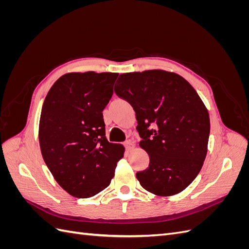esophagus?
<instances>
[{
  "label": "esophagus",
  "instance_id": "34e87169",
  "mask_svg": "<svg viewBox=\"0 0 249 249\" xmlns=\"http://www.w3.org/2000/svg\"><path fill=\"white\" fill-rule=\"evenodd\" d=\"M124 146H125V148L127 150H131V149H133L135 147V144H134V142L132 140H126L124 142Z\"/></svg>",
  "mask_w": 249,
  "mask_h": 249
}]
</instances>
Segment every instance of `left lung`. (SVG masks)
<instances>
[{"label":"left lung","mask_w":249,"mask_h":249,"mask_svg":"<svg viewBox=\"0 0 249 249\" xmlns=\"http://www.w3.org/2000/svg\"><path fill=\"white\" fill-rule=\"evenodd\" d=\"M115 93L131 104L148 154V167L136 173L158 196L185 190L199 173L208 152L210 116L195 89L179 74L162 70L120 74Z\"/></svg>","instance_id":"obj_1"}]
</instances>
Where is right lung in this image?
Segmentation results:
<instances>
[{
  "label": "right lung",
  "instance_id": "obj_1",
  "mask_svg": "<svg viewBox=\"0 0 249 249\" xmlns=\"http://www.w3.org/2000/svg\"><path fill=\"white\" fill-rule=\"evenodd\" d=\"M117 77L116 72L65 73L43 102L41 155L56 182L74 197L88 198L106 189L124 157V145L107 140L103 117Z\"/></svg>",
  "mask_w": 249,
  "mask_h": 249
}]
</instances>
